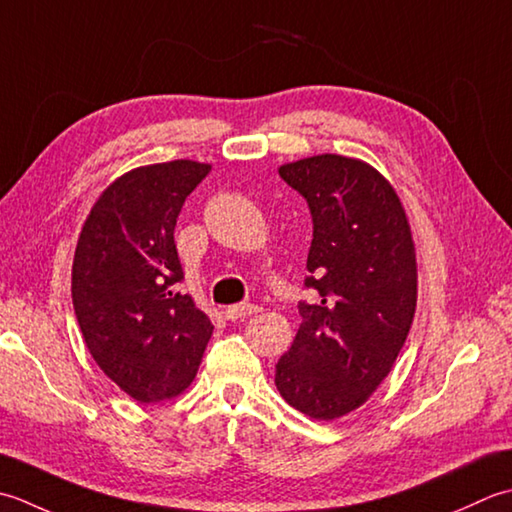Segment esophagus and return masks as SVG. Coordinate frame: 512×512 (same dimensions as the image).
I'll use <instances>...</instances> for the list:
<instances>
[{
  "label": "esophagus",
  "instance_id": "obj_1",
  "mask_svg": "<svg viewBox=\"0 0 512 512\" xmlns=\"http://www.w3.org/2000/svg\"><path fill=\"white\" fill-rule=\"evenodd\" d=\"M258 311V307L256 305H232V307H227L225 309V316H227V320H241V318H247V316H252V314H256Z\"/></svg>",
  "mask_w": 512,
  "mask_h": 512
}]
</instances>
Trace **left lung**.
<instances>
[{
  "instance_id": "obj_1",
  "label": "left lung",
  "mask_w": 512,
  "mask_h": 512,
  "mask_svg": "<svg viewBox=\"0 0 512 512\" xmlns=\"http://www.w3.org/2000/svg\"><path fill=\"white\" fill-rule=\"evenodd\" d=\"M314 218L302 322L276 364V389L314 420L356 411L387 378L417 305V263L398 192L367 161L316 154L278 168Z\"/></svg>"
}]
</instances>
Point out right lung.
<instances>
[{
  "instance_id": "add662e5",
  "label": "right lung",
  "mask_w": 512,
  "mask_h": 512,
  "mask_svg": "<svg viewBox=\"0 0 512 512\" xmlns=\"http://www.w3.org/2000/svg\"><path fill=\"white\" fill-rule=\"evenodd\" d=\"M210 163L176 159L114 179L92 205L72 260V305L99 369L141 404L181 395L214 325L181 294L174 227Z\"/></svg>"
}]
</instances>
